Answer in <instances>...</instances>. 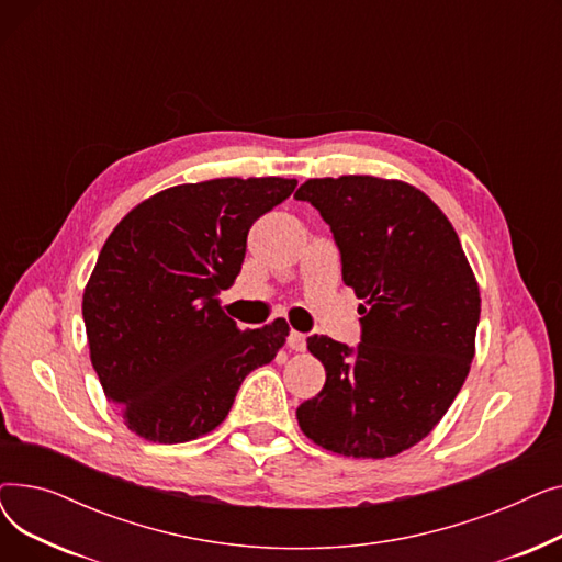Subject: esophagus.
<instances>
[{"mask_svg":"<svg viewBox=\"0 0 562 562\" xmlns=\"http://www.w3.org/2000/svg\"><path fill=\"white\" fill-rule=\"evenodd\" d=\"M286 346L291 348V350H305V346H307V337L303 335V333H296V330H291L289 333V337H286Z\"/></svg>","mask_w":562,"mask_h":562,"instance_id":"obj_1","label":"esophagus"}]
</instances>
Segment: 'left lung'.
<instances>
[{"label": "left lung", "mask_w": 562, "mask_h": 562, "mask_svg": "<svg viewBox=\"0 0 562 562\" xmlns=\"http://www.w3.org/2000/svg\"><path fill=\"white\" fill-rule=\"evenodd\" d=\"M296 200L330 225L341 278L362 305L352 348L312 335L326 385L301 403V430L352 458H390L447 415L474 360L481 293L458 234L419 189L369 175L307 180Z\"/></svg>", "instance_id": "8db88e82"}]
</instances>
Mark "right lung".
I'll list each match as a JSON object with an SVG mask.
<instances>
[{"mask_svg":"<svg viewBox=\"0 0 562 562\" xmlns=\"http://www.w3.org/2000/svg\"><path fill=\"white\" fill-rule=\"evenodd\" d=\"M296 180L223 177L147 198L115 225L83 289L91 362L132 432L180 445L214 430L289 326L241 330L218 293L239 276L252 223Z\"/></svg>","mask_w":562,"mask_h":562,"instance_id":"1","label":"right lung"}]
</instances>
